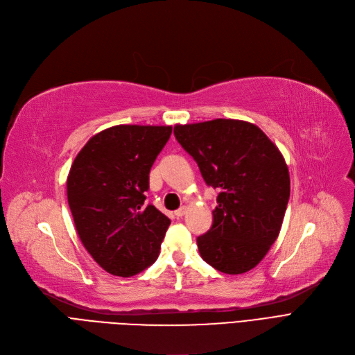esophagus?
Returning a JSON list of instances; mask_svg holds the SVG:
<instances>
[{
	"label": "esophagus",
	"mask_w": 355,
	"mask_h": 355,
	"mask_svg": "<svg viewBox=\"0 0 355 355\" xmlns=\"http://www.w3.org/2000/svg\"><path fill=\"white\" fill-rule=\"evenodd\" d=\"M185 211H187V206H181L178 210H175V216L182 217L185 214Z\"/></svg>",
	"instance_id": "obj_1"
}]
</instances>
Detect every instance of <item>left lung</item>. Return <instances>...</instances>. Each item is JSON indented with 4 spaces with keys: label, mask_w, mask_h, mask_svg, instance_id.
Wrapping results in <instances>:
<instances>
[{
    "label": "left lung",
    "mask_w": 355,
    "mask_h": 355,
    "mask_svg": "<svg viewBox=\"0 0 355 355\" xmlns=\"http://www.w3.org/2000/svg\"><path fill=\"white\" fill-rule=\"evenodd\" d=\"M174 135L218 189L210 230L197 237L201 257L239 275L253 269L279 236L291 194L288 165L256 125L236 119L175 125Z\"/></svg>",
    "instance_id": "8db88e82"
}]
</instances>
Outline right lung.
Returning <instances> with one entry per match:
<instances>
[{
  "label": "right lung",
  "mask_w": 355,
  "mask_h": 355,
  "mask_svg": "<svg viewBox=\"0 0 355 355\" xmlns=\"http://www.w3.org/2000/svg\"><path fill=\"white\" fill-rule=\"evenodd\" d=\"M173 126L116 125L92 137L74 158L67 201L85 249L107 273L151 266L171 220L145 204L149 171Z\"/></svg>",
  "instance_id": "right-lung-1"
}]
</instances>
